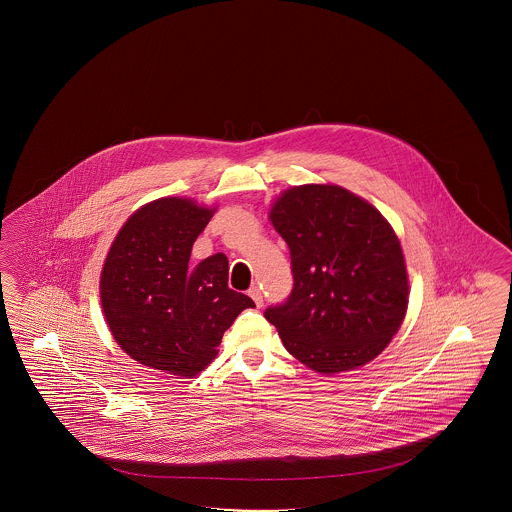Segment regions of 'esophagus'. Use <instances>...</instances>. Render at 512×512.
<instances>
[{
    "mask_svg": "<svg viewBox=\"0 0 512 512\" xmlns=\"http://www.w3.org/2000/svg\"><path fill=\"white\" fill-rule=\"evenodd\" d=\"M249 296L253 298V302L257 304V308H261V306H263V293H261V289H259L257 285H253V287L249 289Z\"/></svg>",
    "mask_w": 512,
    "mask_h": 512,
    "instance_id": "1",
    "label": "esophagus"
}]
</instances>
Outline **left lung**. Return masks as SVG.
Instances as JSON below:
<instances>
[{
	"mask_svg": "<svg viewBox=\"0 0 512 512\" xmlns=\"http://www.w3.org/2000/svg\"><path fill=\"white\" fill-rule=\"evenodd\" d=\"M270 221L291 251L293 291L264 311L285 349L315 372L355 370L402 325L409 283L402 246L387 219L330 184L281 193Z\"/></svg>",
	"mask_w": 512,
	"mask_h": 512,
	"instance_id": "obj_1",
	"label": "left lung"
}]
</instances>
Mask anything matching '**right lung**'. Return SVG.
Listing matches in <instances>:
<instances>
[{"instance_id":"add662e5","label":"right lung","mask_w":512,"mask_h":512,"mask_svg":"<svg viewBox=\"0 0 512 512\" xmlns=\"http://www.w3.org/2000/svg\"><path fill=\"white\" fill-rule=\"evenodd\" d=\"M212 216L191 199H157L129 217L110 246L99 285L107 325L125 353L148 368L201 373L217 357L223 332L255 308L248 295L229 289L223 253L189 264Z\"/></svg>"}]
</instances>
